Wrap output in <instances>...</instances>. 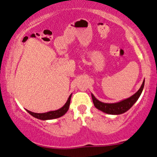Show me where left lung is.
<instances>
[{"label": "left lung", "mask_w": 157, "mask_h": 157, "mask_svg": "<svg viewBox=\"0 0 157 157\" xmlns=\"http://www.w3.org/2000/svg\"><path fill=\"white\" fill-rule=\"evenodd\" d=\"M145 80L143 82L141 86L135 94L130 96V98L124 99V100L120 101L117 103H113V104H108V103H104L100 101L97 99L96 97L91 93V96H92L93 102L94 104V106L98 110L101 111V112L106 113L109 114H114L118 115L123 114V113L126 112L127 111L130 109L131 107L133 106V104L136 103L138 99L141 94L143 90H144Z\"/></svg>", "instance_id": "8db88e82"}]
</instances>
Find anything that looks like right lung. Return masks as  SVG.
Segmentation results:
<instances>
[{
    "label": "right lung",
    "instance_id": "1",
    "mask_svg": "<svg viewBox=\"0 0 157 157\" xmlns=\"http://www.w3.org/2000/svg\"><path fill=\"white\" fill-rule=\"evenodd\" d=\"M71 97H72V94L69 96V98L67 99V102L65 104L59 109L55 110V111H51V112H48L45 113H35L30 111L27 110V112L31 114L32 116L34 117L39 119L41 120H53V119H56L60 117L63 116L66 114L67 111H68L69 108V104H70V100Z\"/></svg>",
    "mask_w": 157,
    "mask_h": 157
}]
</instances>
